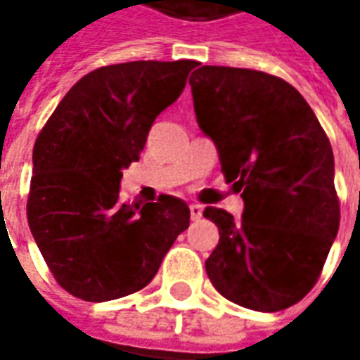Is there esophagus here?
I'll return each mask as SVG.
<instances>
[{
    "instance_id": "34e87169",
    "label": "esophagus",
    "mask_w": 360,
    "mask_h": 360,
    "mask_svg": "<svg viewBox=\"0 0 360 360\" xmlns=\"http://www.w3.org/2000/svg\"><path fill=\"white\" fill-rule=\"evenodd\" d=\"M202 212H204V208H202L200 204H190V218H192V220L202 218Z\"/></svg>"
}]
</instances>
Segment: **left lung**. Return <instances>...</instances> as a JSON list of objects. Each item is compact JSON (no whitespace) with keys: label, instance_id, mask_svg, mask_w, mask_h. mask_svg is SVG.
<instances>
[{"label":"left lung","instance_id":"1","mask_svg":"<svg viewBox=\"0 0 360 360\" xmlns=\"http://www.w3.org/2000/svg\"><path fill=\"white\" fill-rule=\"evenodd\" d=\"M198 126L214 140L240 220L208 206L220 230L206 274L230 302L284 311L316 284L339 232L335 158L323 126L283 77L200 65L192 76Z\"/></svg>","mask_w":360,"mask_h":360}]
</instances>
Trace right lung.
<instances>
[{
	"instance_id": "obj_1",
	"label": "right lung",
	"mask_w": 360,
	"mask_h": 360,
	"mask_svg": "<svg viewBox=\"0 0 360 360\" xmlns=\"http://www.w3.org/2000/svg\"><path fill=\"white\" fill-rule=\"evenodd\" d=\"M192 68V60L98 68L63 96L39 131L27 222L70 295L105 302L138 292L190 226L186 202L168 194L146 204L120 202V180Z\"/></svg>"
}]
</instances>
